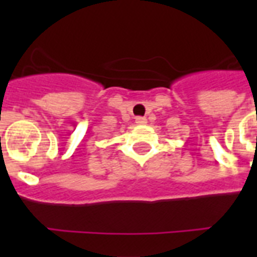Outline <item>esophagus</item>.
<instances>
[{
	"label": "esophagus",
	"mask_w": 257,
	"mask_h": 257,
	"mask_svg": "<svg viewBox=\"0 0 257 257\" xmlns=\"http://www.w3.org/2000/svg\"><path fill=\"white\" fill-rule=\"evenodd\" d=\"M136 124L137 125L147 124V118H145V117H136Z\"/></svg>",
	"instance_id": "obj_1"
}]
</instances>
